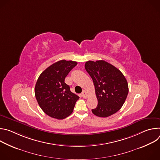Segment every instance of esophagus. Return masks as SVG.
<instances>
[{
	"mask_svg": "<svg viewBox=\"0 0 160 160\" xmlns=\"http://www.w3.org/2000/svg\"><path fill=\"white\" fill-rule=\"evenodd\" d=\"M82 97L83 98H87V92L85 90H83V92H82Z\"/></svg>",
	"mask_w": 160,
	"mask_h": 160,
	"instance_id": "esophagus-1",
	"label": "esophagus"
}]
</instances>
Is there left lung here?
Instances as JSON below:
<instances>
[{
  "label": "left lung",
  "mask_w": 160,
  "mask_h": 160,
  "mask_svg": "<svg viewBox=\"0 0 160 160\" xmlns=\"http://www.w3.org/2000/svg\"><path fill=\"white\" fill-rule=\"evenodd\" d=\"M85 68L93 80L98 101L92 112L103 118L116 113L123 105L128 93V83L123 73L103 60L87 61Z\"/></svg>",
  "instance_id": "left-lung-1"
}]
</instances>
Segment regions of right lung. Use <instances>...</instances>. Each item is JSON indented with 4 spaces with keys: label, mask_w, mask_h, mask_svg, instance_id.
Wrapping results in <instances>:
<instances>
[{
    "label": "right lung",
    "mask_w": 160,
    "mask_h": 160,
    "mask_svg": "<svg viewBox=\"0 0 160 160\" xmlns=\"http://www.w3.org/2000/svg\"><path fill=\"white\" fill-rule=\"evenodd\" d=\"M77 64L76 61L61 60L49 66L39 76L35 87V98L48 116L62 120L72 113L79 97L71 92L64 79Z\"/></svg>",
    "instance_id": "1"
}]
</instances>
